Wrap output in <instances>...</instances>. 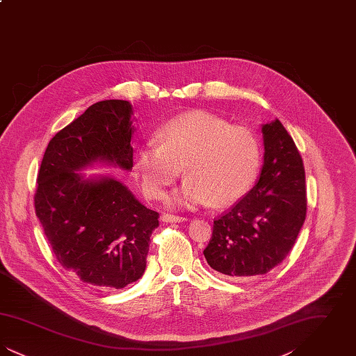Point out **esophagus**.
<instances>
[{
	"instance_id": "obj_1",
	"label": "esophagus",
	"mask_w": 356,
	"mask_h": 356,
	"mask_svg": "<svg viewBox=\"0 0 356 356\" xmlns=\"http://www.w3.org/2000/svg\"><path fill=\"white\" fill-rule=\"evenodd\" d=\"M161 220L165 221V222H181V221H186V216H179V215H172V213H164L161 216Z\"/></svg>"
}]
</instances>
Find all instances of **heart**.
<instances>
[{"mask_svg": "<svg viewBox=\"0 0 356 356\" xmlns=\"http://www.w3.org/2000/svg\"><path fill=\"white\" fill-rule=\"evenodd\" d=\"M157 145L143 147L135 170L143 191L160 199L179 177H188L170 204L227 205L241 199L257 179L261 153L259 140L244 125L207 112H193L167 122L157 134Z\"/></svg>", "mask_w": 356, "mask_h": 356, "instance_id": "heart-1", "label": "heart"}]
</instances>
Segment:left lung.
<instances>
[{
	"instance_id": "8db88e82",
	"label": "left lung",
	"mask_w": 356,
	"mask_h": 356,
	"mask_svg": "<svg viewBox=\"0 0 356 356\" xmlns=\"http://www.w3.org/2000/svg\"><path fill=\"white\" fill-rule=\"evenodd\" d=\"M264 164L256 186L213 220L204 256L232 280L264 275L292 250L305 220L302 156L279 120L264 124Z\"/></svg>"
}]
</instances>
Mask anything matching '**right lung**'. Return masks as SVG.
I'll return each mask as SVG.
<instances>
[{
    "label": "right lung",
    "mask_w": 356,
    "mask_h": 356,
    "mask_svg": "<svg viewBox=\"0 0 356 356\" xmlns=\"http://www.w3.org/2000/svg\"><path fill=\"white\" fill-rule=\"evenodd\" d=\"M132 105L105 100L57 132L44 153L35 215L57 261L85 284L124 288L138 280L159 213L111 177L85 180L76 170L106 161L134 167Z\"/></svg>",
    "instance_id": "1"
}]
</instances>
